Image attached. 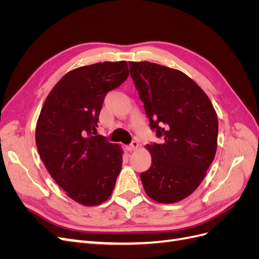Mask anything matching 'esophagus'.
Masks as SVG:
<instances>
[{
  "mask_svg": "<svg viewBox=\"0 0 259 259\" xmlns=\"http://www.w3.org/2000/svg\"><path fill=\"white\" fill-rule=\"evenodd\" d=\"M138 146H139L138 142H136V140H134V142H132V144H130V145L126 147V149H127L128 151H134V150H136V149L138 148Z\"/></svg>",
  "mask_w": 259,
  "mask_h": 259,
  "instance_id": "obj_1",
  "label": "esophagus"
}]
</instances>
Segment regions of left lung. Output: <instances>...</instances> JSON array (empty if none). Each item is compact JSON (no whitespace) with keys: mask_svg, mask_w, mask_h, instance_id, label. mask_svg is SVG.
<instances>
[{"mask_svg":"<svg viewBox=\"0 0 259 259\" xmlns=\"http://www.w3.org/2000/svg\"><path fill=\"white\" fill-rule=\"evenodd\" d=\"M131 76L151 130L162 144L147 145L151 166L140 174L152 200L170 204L197 189L215 158L218 120L209 98L189 76L149 61H130Z\"/></svg>","mask_w":259,"mask_h":259,"instance_id":"obj_1","label":"left lung"}]
</instances>
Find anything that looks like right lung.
Instances as JSON below:
<instances>
[{
	"instance_id": "add662e5",
	"label": "right lung",
	"mask_w": 259,
	"mask_h": 259,
	"mask_svg": "<svg viewBox=\"0 0 259 259\" xmlns=\"http://www.w3.org/2000/svg\"><path fill=\"white\" fill-rule=\"evenodd\" d=\"M126 61H105L66 73L49 94L35 128L46 169L69 198L95 206L110 198L123 150L96 135L106 94L127 79Z\"/></svg>"
}]
</instances>
